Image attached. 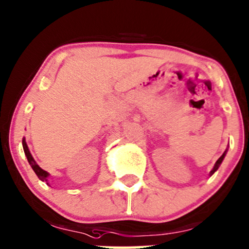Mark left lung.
Wrapping results in <instances>:
<instances>
[{"label":"left lung","instance_id":"8db88e82","mask_svg":"<svg viewBox=\"0 0 249 249\" xmlns=\"http://www.w3.org/2000/svg\"><path fill=\"white\" fill-rule=\"evenodd\" d=\"M227 152H228V148H227V150H225V151H224V153H223V154H222V156L218 158V160H217V161H216V162H215V164H214V167H213V169L211 170V173H209V176H212V175H213V174H214V173L216 172V170H217V169H218V167H219V166H221L222 161H223V159H224V158H225V156H227Z\"/></svg>","mask_w":249,"mask_h":249}]
</instances>
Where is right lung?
<instances>
[{
    "instance_id": "1",
    "label": "right lung",
    "mask_w": 249,
    "mask_h": 249,
    "mask_svg": "<svg viewBox=\"0 0 249 249\" xmlns=\"http://www.w3.org/2000/svg\"><path fill=\"white\" fill-rule=\"evenodd\" d=\"M22 147H24V152H25L26 158H27V160H28V163H30L31 167L33 168L34 173L36 174V176L42 180V182H47L48 185H49V183H48V177L50 176V174L46 172V170L42 169V168L36 163V161L34 160V158L32 157V154L30 152V148H28V146H27V143H26L25 138H22Z\"/></svg>"
}]
</instances>
